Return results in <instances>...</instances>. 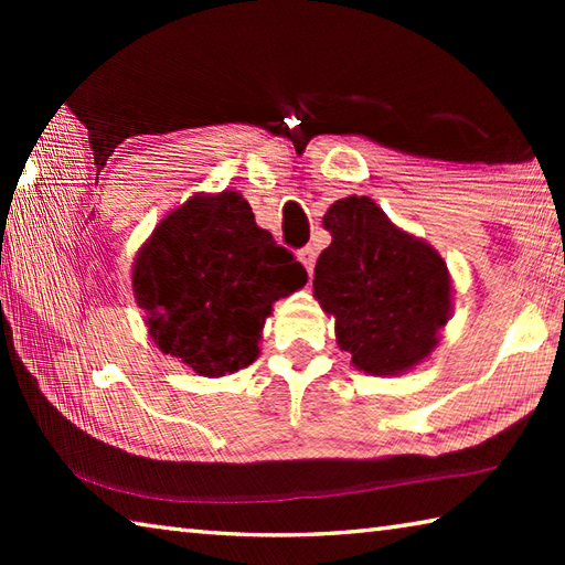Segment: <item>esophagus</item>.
Listing matches in <instances>:
<instances>
[{
	"label": "esophagus",
	"instance_id": "1",
	"mask_svg": "<svg viewBox=\"0 0 565 565\" xmlns=\"http://www.w3.org/2000/svg\"><path fill=\"white\" fill-rule=\"evenodd\" d=\"M299 262L303 264V269L311 274V271H313V262H317V248H313V246H303L301 252H299Z\"/></svg>",
	"mask_w": 565,
	"mask_h": 565
}]
</instances>
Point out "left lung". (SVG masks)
Wrapping results in <instances>:
<instances>
[{"instance_id": "1", "label": "left lung", "mask_w": 565, "mask_h": 565, "mask_svg": "<svg viewBox=\"0 0 565 565\" xmlns=\"http://www.w3.org/2000/svg\"><path fill=\"white\" fill-rule=\"evenodd\" d=\"M331 234L313 296L337 319V341L371 376H396L436 349L451 317V276L434 246L401 232L369 196L329 206Z\"/></svg>"}]
</instances>
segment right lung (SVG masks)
Masks as SVG:
<instances>
[{
  "label": "right lung",
  "instance_id": "add662e5",
  "mask_svg": "<svg viewBox=\"0 0 565 565\" xmlns=\"http://www.w3.org/2000/svg\"><path fill=\"white\" fill-rule=\"evenodd\" d=\"M306 279L294 254L256 226L238 191L191 196L161 218L131 269L149 337L209 379L256 361L274 301Z\"/></svg>",
  "mask_w": 565,
  "mask_h": 565
}]
</instances>
